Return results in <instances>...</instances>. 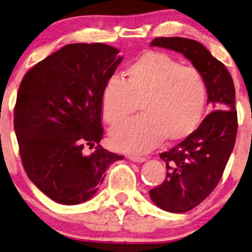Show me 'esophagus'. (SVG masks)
<instances>
[{
    "label": "esophagus",
    "instance_id": "1",
    "mask_svg": "<svg viewBox=\"0 0 252 252\" xmlns=\"http://www.w3.org/2000/svg\"><path fill=\"white\" fill-rule=\"evenodd\" d=\"M128 158L131 161H133V162H139V163H142L146 160L144 157H137V156H129Z\"/></svg>",
    "mask_w": 252,
    "mask_h": 252
}]
</instances>
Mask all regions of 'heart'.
Instances as JSON below:
<instances>
[{
  "label": "heart",
  "mask_w": 252,
  "mask_h": 252,
  "mask_svg": "<svg viewBox=\"0 0 252 252\" xmlns=\"http://www.w3.org/2000/svg\"><path fill=\"white\" fill-rule=\"evenodd\" d=\"M207 86L199 70L183 66L167 54L147 52L132 62L124 79L113 76L102 90V116L117 126L138 109L143 115L110 131L117 150L146 152L163 139L187 138L199 126L205 110Z\"/></svg>",
  "instance_id": "obj_1"
}]
</instances>
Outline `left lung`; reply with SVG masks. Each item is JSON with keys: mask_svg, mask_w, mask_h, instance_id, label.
Here are the masks:
<instances>
[{"mask_svg": "<svg viewBox=\"0 0 252 252\" xmlns=\"http://www.w3.org/2000/svg\"><path fill=\"white\" fill-rule=\"evenodd\" d=\"M151 46L175 50L204 76L211 112L183 142L160 154L166 163V179L150 190L152 202L172 213L187 212L214 190L235 145L237 113L235 87L226 66L202 43L187 38H156Z\"/></svg>", "mask_w": 252, "mask_h": 252, "instance_id": "1", "label": "left lung"}]
</instances>
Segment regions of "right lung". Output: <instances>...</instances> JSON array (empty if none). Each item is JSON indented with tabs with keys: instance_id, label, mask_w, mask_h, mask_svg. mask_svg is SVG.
Instances as JSON below:
<instances>
[{
	"instance_id": "1",
	"label": "right lung",
	"mask_w": 252,
	"mask_h": 252,
	"mask_svg": "<svg viewBox=\"0 0 252 252\" xmlns=\"http://www.w3.org/2000/svg\"><path fill=\"white\" fill-rule=\"evenodd\" d=\"M105 43H70L35 64L19 86L13 126L29 179L54 202L94 196L109 165L123 156L102 139L101 94L123 56Z\"/></svg>"
}]
</instances>
